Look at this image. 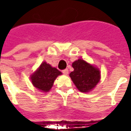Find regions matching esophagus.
Masks as SVG:
<instances>
[{
  "label": "esophagus",
  "instance_id": "34e87169",
  "mask_svg": "<svg viewBox=\"0 0 131 131\" xmlns=\"http://www.w3.org/2000/svg\"><path fill=\"white\" fill-rule=\"evenodd\" d=\"M62 73H63L64 75H67L68 74H69V70L67 69H66L63 70L62 71Z\"/></svg>",
  "mask_w": 131,
  "mask_h": 131
}]
</instances>
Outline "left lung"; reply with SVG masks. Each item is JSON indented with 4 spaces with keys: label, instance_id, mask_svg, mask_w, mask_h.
Segmentation results:
<instances>
[{
    "label": "left lung",
    "instance_id": "left-lung-1",
    "mask_svg": "<svg viewBox=\"0 0 131 131\" xmlns=\"http://www.w3.org/2000/svg\"><path fill=\"white\" fill-rule=\"evenodd\" d=\"M73 71L69 76L76 88L82 92H89L96 87L101 80L99 69L83 59L72 63Z\"/></svg>",
    "mask_w": 131,
    "mask_h": 131
}]
</instances>
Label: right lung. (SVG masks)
Here are the masks:
<instances>
[{"label": "right lung", "mask_w": 131, "mask_h": 131, "mask_svg": "<svg viewBox=\"0 0 131 131\" xmlns=\"http://www.w3.org/2000/svg\"><path fill=\"white\" fill-rule=\"evenodd\" d=\"M62 73L55 67H52L46 62H43L30 76L34 87L43 92H48L51 89L53 82Z\"/></svg>", "instance_id": "1"}]
</instances>
